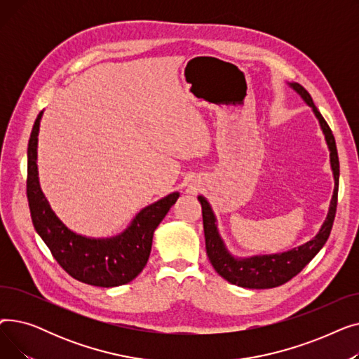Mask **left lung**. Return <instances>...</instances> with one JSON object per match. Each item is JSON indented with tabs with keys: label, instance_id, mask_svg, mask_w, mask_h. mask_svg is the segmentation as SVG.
I'll return each instance as SVG.
<instances>
[{
	"label": "left lung",
	"instance_id": "8db88e82",
	"mask_svg": "<svg viewBox=\"0 0 359 359\" xmlns=\"http://www.w3.org/2000/svg\"><path fill=\"white\" fill-rule=\"evenodd\" d=\"M292 90H295L301 99H303L314 111L316 118L318 119L320 128H322L329 151H330V167L334 179V189L330 201L327 217L318 230L316 237L299 248L292 250L276 253V255H262L252 257H236L233 256L218 231L217 227V217L211 208L210 202L202 195L198 196V201L202 205V219H203V233H205V244H206V255L210 257L211 265L217 271L219 276L230 284L237 287L250 288V290H266L275 288L282 284H285L292 279L297 273L304 269L307 263L320 252L327 241L332 225L336 215L337 206V189H339V157L334 137L327 122L322 116V113L317 110L313 103V99L309 91L299 86L298 83H288Z\"/></svg>",
	"mask_w": 359,
	"mask_h": 359
}]
</instances>
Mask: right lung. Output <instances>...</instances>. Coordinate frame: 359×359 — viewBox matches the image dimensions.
Listing matches in <instances>:
<instances>
[{"mask_svg": "<svg viewBox=\"0 0 359 359\" xmlns=\"http://www.w3.org/2000/svg\"><path fill=\"white\" fill-rule=\"evenodd\" d=\"M37 115L27 147V199L36 233L62 269L84 284L111 288L135 279L147 265L158 224L179 198L173 192L142 208L128 229L115 237L94 238L74 233L56 217L41 189L37 173Z\"/></svg>", "mask_w": 359, "mask_h": 359, "instance_id": "right-lung-1", "label": "right lung"}]
</instances>
